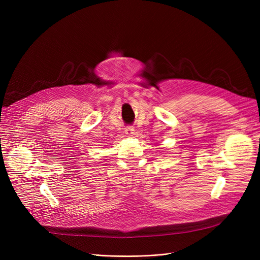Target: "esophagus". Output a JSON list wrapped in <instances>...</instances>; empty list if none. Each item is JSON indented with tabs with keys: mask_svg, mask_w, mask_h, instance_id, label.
I'll return each mask as SVG.
<instances>
[{
	"mask_svg": "<svg viewBox=\"0 0 260 260\" xmlns=\"http://www.w3.org/2000/svg\"><path fill=\"white\" fill-rule=\"evenodd\" d=\"M124 132H125V135H127V136H132L133 133H135V128H133V127H128V128H125Z\"/></svg>",
	"mask_w": 260,
	"mask_h": 260,
	"instance_id": "1",
	"label": "esophagus"
}]
</instances>
